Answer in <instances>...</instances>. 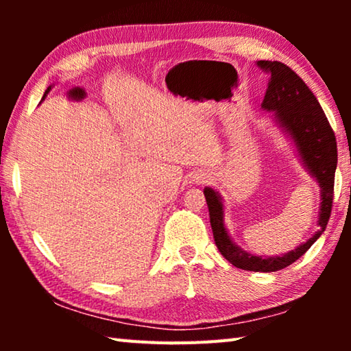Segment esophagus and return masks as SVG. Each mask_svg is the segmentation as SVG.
<instances>
[{
	"mask_svg": "<svg viewBox=\"0 0 351 351\" xmlns=\"http://www.w3.org/2000/svg\"><path fill=\"white\" fill-rule=\"evenodd\" d=\"M207 180H209V175H207V173H197V175H195V182H197V184L206 182Z\"/></svg>",
	"mask_w": 351,
	"mask_h": 351,
	"instance_id": "esophagus-1",
	"label": "esophagus"
}]
</instances>
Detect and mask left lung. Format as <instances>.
Segmentation results:
<instances>
[{
  "label": "left lung",
  "mask_w": 351,
  "mask_h": 351,
  "mask_svg": "<svg viewBox=\"0 0 351 351\" xmlns=\"http://www.w3.org/2000/svg\"><path fill=\"white\" fill-rule=\"evenodd\" d=\"M257 66L269 75L268 90L261 108L272 112V121L289 138L295 148L297 158L320 189V206L316 230L311 239L276 257H263L246 252L230 239L224 224V204L217 190L204 187V197L209 207L210 226L218 251L235 268L255 272H276L299 260L326 228L331 213L332 187L337 165V145L322 106L314 97L305 82L293 69L280 62L258 60Z\"/></svg>",
  "instance_id": "obj_1"
}]
</instances>
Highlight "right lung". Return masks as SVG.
Wrapping results in <instances>:
<instances>
[{
  "mask_svg": "<svg viewBox=\"0 0 351 351\" xmlns=\"http://www.w3.org/2000/svg\"><path fill=\"white\" fill-rule=\"evenodd\" d=\"M49 91H51V86H49V88H47V90H46V93H45V96H43V99L46 97V94H47V93H49Z\"/></svg>",
  "mask_w": 351,
  "mask_h": 351,
  "instance_id": "right-lung-1",
  "label": "right lung"
}]
</instances>
